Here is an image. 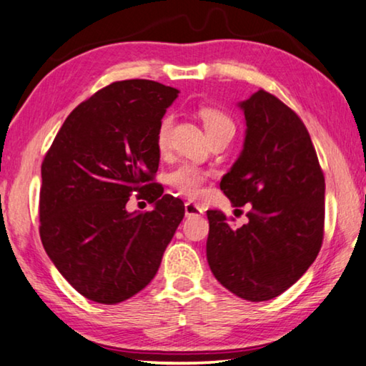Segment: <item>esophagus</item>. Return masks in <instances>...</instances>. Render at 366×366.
Wrapping results in <instances>:
<instances>
[{"label":"esophagus","instance_id":"1","mask_svg":"<svg viewBox=\"0 0 366 366\" xmlns=\"http://www.w3.org/2000/svg\"><path fill=\"white\" fill-rule=\"evenodd\" d=\"M202 214H204V211H202L197 204H194V202H187V204H184V215H187V217H194V215Z\"/></svg>","mask_w":366,"mask_h":366}]
</instances>
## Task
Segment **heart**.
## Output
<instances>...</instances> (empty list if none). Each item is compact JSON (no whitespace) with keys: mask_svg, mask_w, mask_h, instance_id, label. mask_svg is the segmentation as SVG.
Returning <instances> with one entry per match:
<instances>
[{"mask_svg":"<svg viewBox=\"0 0 366 366\" xmlns=\"http://www.w3.org/2000/svg\"><path fill=\"white\" fill-rule=\"evenodd\" d=\"M201 118L204 122V127L207 129L209 136H214L225 129L235 131V124H233L232 118L227 115L225 112L219 109H212V107H206L201 110ZM172 124L173 118L172 115H165L160 119L157 134H155V142H157L159 151H165L169 146L170 133H172ZM209 173L206 170L199 169L196 165H179L178 169L170 173V183L179 194L188 196V197H199L204 189V183L207 182Z\"/></svg>","mask_w":366,"mask_h":366,"instance_id":"b5f03b06","label":"heart"}]
</instances>
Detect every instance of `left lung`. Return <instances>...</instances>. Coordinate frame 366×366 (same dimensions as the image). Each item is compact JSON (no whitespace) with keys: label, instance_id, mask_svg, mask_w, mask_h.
Instances as JSON below:
<instances>
[{"label":"left lung","instance_id":"8db88e82","mask_svg":"<svg viewBox=\"0 0 366 366\" xmlns=\"http://www.w3.org/2000/svg\"><path fill=\"white\" fill-rule=\"evenodd\" d=\"M239 107L247 137L220 189L235 207L248 202V222L233 227L222 211H207L206 253L227 290L266 302L295 284L320 253L325 173L307 127L282 100L259 89Z\"/></svg>","mask_w":366,"mask_h":366}]
</instances>
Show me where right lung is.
Returning <instances> with one entry per match:
<instances>
[{"label":"right lung","mask_w":366,"mask_h":366,"mask_svg":"<svg viewBox=\"0 0 366 366\" xmlns=\"http://www.w3.org/2000/svg\"><path fill=\"white\" fill-rule=\"evenodd\" d=\"M177 95L155 81L112 82L69 113L41 162V243L89 300L117 305L141 292L183 220L182 199L154 183L155 134ZM133 192L156 207L129 214Z\"/></svg>","instance_id":"obj_1"}]
</instances>
